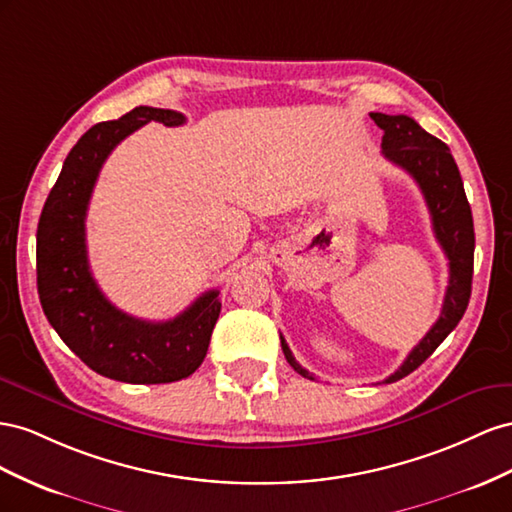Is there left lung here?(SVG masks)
<instances>
[{
	"mask_svg": "<svg viewBox=\"0 0 512 512\" xmlns=\"http://www.w3.org/2000/svg\"><path fill=\"white\" fill-rule=\"evenodd\" d=\"M371 120L384 130L382 154L390 163L410 173L422 195H425L433 233L448 257L450 274L440 319L425 334V339L412 349L410 356L403 360L401 367L384 379L386 384H392L416 371L461 321L472 294L474 221L470 203H467L463 191L459 167L444 141L429 135L410 115L371 113ZM281 347L287 362L294 367L296 373L317 379L313 373L300 367L283 337Z\"/></svg>",
	"mask_w": 512,
	"mask_h": 512,
	"instance_id": "1",
	"label": "left lung"
}]
</instances>
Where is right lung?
Wrapping results in <instances>:
<instances>
[{"label": "right lung", "mask_w": 512, "mask_h": 512, "mask_svg": "<svg viewBox=\"0 0 512 512\" xmlns=\"http://www.w3.org/2000/svg\"><path fill=\"white\" fill-rule=\"evenodd\" d=\"M148 122L180 126L171 109L135 107L77 141L45 201L36 233L38 296L49 324L92 371L126 384H169L193 375L208 354L221 302L201 294L169 321H145L113 306L94 281L85 216L98 173L122 139Z\"/></svg>", "instance_id": "obj_1"}]
</instances>
